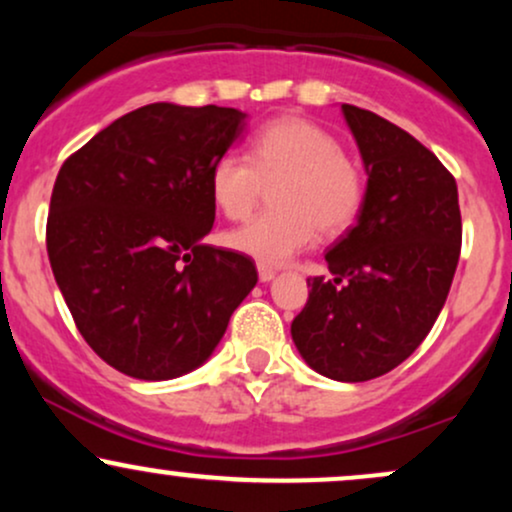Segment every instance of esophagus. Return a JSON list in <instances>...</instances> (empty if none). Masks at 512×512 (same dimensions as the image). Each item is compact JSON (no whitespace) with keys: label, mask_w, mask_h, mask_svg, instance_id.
I'll return each mask as SVG.
<instances>
[{"label":"esophagus","mask_w":512,"mask_h":512,"mask_svg":"<svg viewBox=\"0 0 512 512\" xmlns=\"http://www.w3.org/2000/svg\"><path fill=\"white\" fill-rule=\"evenodd\" d=\"M257 274H260V281H262V284H269V281H272L274 276H276L274 269L264 267V264H260V267H257Z\"/></svg>","instance_id":"34e87169"}]
</instances>
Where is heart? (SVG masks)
<instances>
[{
    "label": "heart",
    "instance_id": "obj_1",
    "mask_svg": "<svg viewBox=\"0 0 512 512\" xmlns=\"http://www.w3.org/2000/svg\"><path fill=\"white\" fill-rule=\"evenodd\" d=\"M272 211H264L226 236V243L264 267L286 264L313 245L317 228L339 236L358 219L363 178L334 134L305 117L286 115L257 132L250 161L228 151L211 166L209 192L226 219H248L274 182Z\"/></svg>",
    "mask_w": 512,
    "mask_h": 512
}]
</instances>
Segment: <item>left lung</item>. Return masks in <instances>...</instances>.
<instances>
[{"label":"left lung","mask_w":512,"mask_h":512,"mask_svg":"<svg viewBox=\"0 0 512 512\" xmlns=\"http://www.w3.org/2000/svg\"><path fill=\"white\" fill-rule=\"evenodd\" d=\"M342 115L366 195L356 226L325 255L334 279H308L291 337L315 373L363 383L407 361L431 332L460 260L462 219L455 178L424 144L356 105Z\"/></svg>","instance_id":"1"}]
</instances>
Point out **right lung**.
<instances>
[{"instance_id":"1","label":"right lung","mask_w":512,"mask_h":512,"mask_svg":"<svg viewBox=\"0 0 512 512\" xmlns=\"http://www.w3.org/2000/svg\"><path fill=\"white\" fill-rule=\"evenodd\" d=\"M236 108L151 103L64 161L50 197L48 257L86 344L137 380L209 361L255 289L250 257L204 243L209 173L245 137Z\"/></svg>"}]
</instances>
